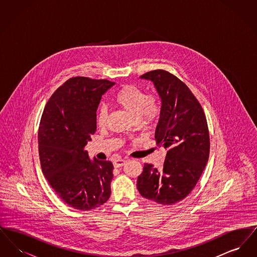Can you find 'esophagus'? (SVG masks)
Masks as SVG:
<instances>
[{
    "instance_id": "esophagus-1",
    "label": "esophagus",
    "mask_w": 257,
    "mask_h": 257,
    "mask_svg": "<svg viewBox=\"0 0 257 257\" xmlns=\"http://www.w3.org/2000/svg\"><path fill=\"white\" fill-rule=\"evenodd\" d=\"M127 162V160L117 159L113 162V167L114 168H120L123 165H125V163Z\"/></svg>"
}]
</instances>
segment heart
Masks as SVG:
<instances>
[{
  "label": "heart",
  "mask_w": 257,
  "mask_h": 257,
  "mask_svg": "<svg viewBox=\"0 0 257 257\" xmlns=\"http://www.w3.org/2000/svg\"><path fill=\"white\" fill-rule=\"evenodd\" d=\"M114 102L127 110L132 116L143 125H149L159 118L162 111V100L156 92H147L133 85H127L120 88L114 96ZM108 110L105 106H100L96 110L95 120L99 127L107 123Z\"/></svg>",
  "instance_id": "1"
}]
</instances>
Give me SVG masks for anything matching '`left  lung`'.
Listing matches in <instances>:
<instances>
[{
	"label": "left lung",
	"instance_id": "8db88e82",
	"mask_svg": "<svg viewBox=\"0 0 257 257\" xmlns=\"http://www.w3.org/2000/svg\"><path fill=\"white\" fill-rule=\"evenodd\" d=\"M142 78L154 83L162 100L155 139L168 152L161 170L144 165L137 187L147 199L172 205L193 191L206 167L210 152L207 120L196 96L173 74L157 69Z\"/></svg>",
	"mask_w": 257,
	"mask_h": 257
}]
</instances>
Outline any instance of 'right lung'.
Returning <instances> with one entry per match:
<instances>
[{"mask_svg": "<svg viewBox=\"0 0 257 257\" xmlns=\"http://www.w3.org/2000/svg\"><path fill=\"white\" fill-rule=\"evenodd\" d=\"M115 83L73 77L50 97L38 128L40 166L61 200L77 210L103 205L110 196L113 166L91 162L84 147L96 131L95 114L102 95Z\"/></svg>", "mask_w": 257, "mask_h": 257, "instance_id": "1", "label": "right lung"}]
</instances>
